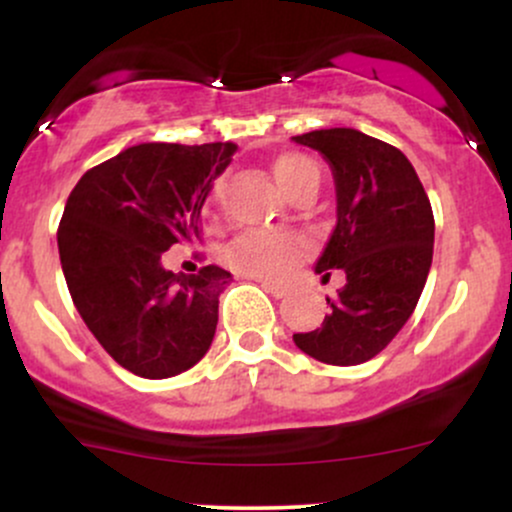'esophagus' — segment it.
I'll list each match as a JSON object with an SVG mask.
<instances>
[{
	"instance_id": "1",
	"label": "esophagus",
	"mask_w": 512,
	"mask_h": 512,
	"mask_svg": "<svg viewBox=\"0 0 512 512\" xmlns=\"http://www.w3.org/2000/svg\"><path fill=\"white\" fill-rule=\"evenodd\" d=\"M262 289L267 291V293H272L274 298H284V296H289V286H284V284H272V281H262Z\"/></svg>"
}]
</instances>
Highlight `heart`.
<instances>
[{"label": "heart", "instance_id": "b5f03b06", "mask_svg": "<svg viewBox=\"0 0 512 512\" xmlns=\"http://www.w3.org/2000/svg\"><path fill=\"white\" fill-rule=\"evenodd\" d=\"M272 173L286 195L303 180L320 175L315 163L301 154L276 156L272 161ZM301 248V240L291 233H245L228 245L223 252V262L236 274L250 276V279L279 281L291 272V267L301 257Z\"/></svg>", "mask_w": 512, "mask_h": 512}]
</instances>
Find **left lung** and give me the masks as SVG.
<instances>
[{"mask_svg": "<svg viewBox=\"0 0 512 512\" xmlns=\"http://www.w3.org/2000/svg\"><path fill=\"white\" fill-rule=\"evenodd\" d=\"M325 158L337 195V223L315 262L330 281L346 284L327 298L322 327L293 334L303 354L332 366H358L378 356L407 325L433 260L431 202L409 158L354 127L315 129L291 137Z\"/></svg>", "mask_w": 512, "mask_h": 512, "instance_id": "obj_1", "label": "left lung"}]
</instances>
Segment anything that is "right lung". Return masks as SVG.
<instances>
[{
	"label": "right lung",
	"instance_id": "right-lung-1",
	"mask_svg": "<svg viewBox=\"0 0 512 512\" xmlns=\"http://www.w3.org/2000/svg\"><path fill=\"white\" fill-rule=\"evenodd\" d=\"M238 146L137 144L86 170L64 207L57 248L81 320L139 378H173L209 351L219 296L233 281L209 264L173 274L161 255L202 233V207Z\"/></svg>",
	"mask_w": 512,
	"mask_h": 512
}]
</instances>
